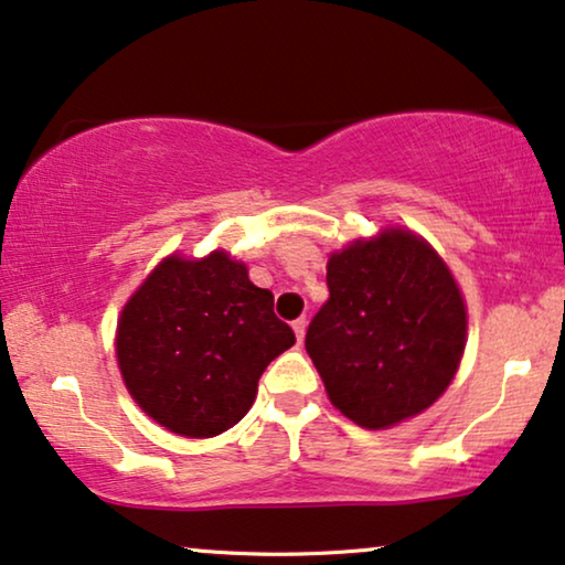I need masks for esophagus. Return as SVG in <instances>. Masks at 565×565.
<instances>
[{
	"instance_id": "esophagus-1",
	"label": "esophagus",
	"mask_w": 565,
	"mask_h": 565,
	"mask_svg": "<svg viewBox=\"0 0 565 565\" xmlns=\"http://www.w3.org/2000/svg\"><path fill=\"white\" fill-rule=\"evenodd\" d=\"M291 328H295V335H297V341L302 343V341H305V330H307V320H305V318H297L295 322H291Z\"/></svg>"
}]
</instances>
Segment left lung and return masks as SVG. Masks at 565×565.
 I'll list each match as a JSON object with an SVG mask.
<instances>
[{
	"label": "left lung",
	"instance_id": "8db88e82",
	"mask_svg": "<svg viewBox=\"0 0 565 565\" xmlns=\"http://www.w3.org/2000/svg\"><path fill=\"white\" fill-rule=\"evenodd\" d=\"M328 291L305 349L345 418L387 428L445 393L468 315L445 260L424 239L405 230L356 239L330 255Z\"/></svg>",
	"mask_w": 565,
	"mask_h": 565
}]
</instances>
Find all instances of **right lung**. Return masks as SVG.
I'll use <instances>...</instances> for the list:
<instances>
[{
    "label": "right lung",
    "instance_id": "obj_1",
    "mask_svg": "<svg viewBox=\"0 0 565 565\" xmlns=\"http://www.w3.org/2000/svg\"><path fill=\"white\" fill-rule=\"evenodd\" d=\"M295 330L278 320L274 295L243 263L170 255L118 320V366L139 408L172 434L209 439L250 411L258 380Z\"/></svg>",
    "mask_w": 565,
    "mask_h": 565
}]
</instances>
